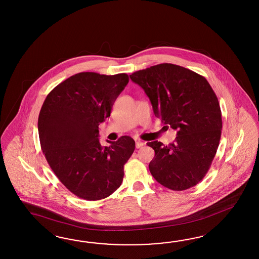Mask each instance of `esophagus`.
<instances>
[{
	"instance_id": "obj_1",
	"label": "esophagus",
	"mask_w": 259,
	"mask_h": 259,
	"mask_svg": "<svg viewBox=\"0 0 259 259\" xmlns=\"http://www.w3.org/2000/svg\"><path fill=\"white\" fill-rule=\"evenodd\" d=\"M143 145H144V143H143L142 141H140V140L136 141V148H137V149H140V148L142 147Z\"/></svg>"
}]
</instances>
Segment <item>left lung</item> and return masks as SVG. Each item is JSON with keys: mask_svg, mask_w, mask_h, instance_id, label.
<instances>
[{"mask_svg": "<svg viewBox=\"0 0 259 259\" xmlns=\"http://www.w3.org/2000/svg\"><path fill=\"white\" fill-rule=\"evenodd\" d=\"M140 85L162 122L177 130L174 143L148 142L154 150L149 169L165 188L181 191L208 171L222 135V111L204 77L175 64L163 63L130 75Z\"/></svg>", "mask_w": 259, "mask_h": 259, "instance_id": "1", "label": "left lung"}]
</instances>
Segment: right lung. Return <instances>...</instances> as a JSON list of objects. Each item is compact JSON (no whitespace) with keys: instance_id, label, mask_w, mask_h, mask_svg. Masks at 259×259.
<instances>
[{"instance_id":"obj_1","label":"right lung","mask_w":259,"mask_h":259,"mask_svg":"<svg viewBox=\"0 0 259 259\" xmlns=\"http://www.w3.org/2000/svg\"><path fill=\"white\" fill-rule=\"evenodd\" d=\"M128 82L126 73L80 72L57 84L42 105L37 122L42 152L59 181L81 199H105L121 185L135 140L123 136L104 147L99 125Z\"/></svg>"}]
</instances>
